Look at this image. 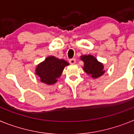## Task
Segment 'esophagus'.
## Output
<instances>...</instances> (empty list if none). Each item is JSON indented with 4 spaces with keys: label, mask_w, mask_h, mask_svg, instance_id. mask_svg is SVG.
Here are the masks:
<instances>
[{
    "label": "esophagus",
    "mask_w": 134,
    "mask_h": 134,
    "mask_svg": "<svg viewBox=\"0 0 134 134\" xmlns=\"http://www.w3.org/2000/svg\"><path fill=\"white\" fill-rule=\"evenodd\" d=\"M69 62H70V64H75V62H76V60L74 58L70 59Z\"/></svg>",
    "instance_id": "34e87169"
}]
</instances>
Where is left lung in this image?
<instances>
[{"instance_id": "obj_1", "label": "left lung", "mask_w": 134, "mask_h": 134, "mask_svg": "<svg viewBox=\"0 0 134 134\" xmlns=\"http://www.w3.org/2000/svg\"><path fill=\"white\" fill-rule=\"evenodd\" d=\"M84 62V70L93 78H98L104 74L103 65L100 63L94 56L91 55H84L81 56Z\"/></svg>"}]
</instances>
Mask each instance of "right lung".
Instances as JSON below:
<instances>
[{"instance_id":"add662e5","label":"right lung","mask_w":134,"mask_h":134,"mask_svg":"<svg viewBox=\"0 0 134 134\" xmlns=\"http://www.w3.org/2000/svg\"><path fill=\"white\" fill-rule=\"evenodd\" d=\"M68 64V62L64 60L49 56L37 66L36 74L38 75L42 82L53 85L62 75L65 66Z\"/></svg>"}]
</instances>
